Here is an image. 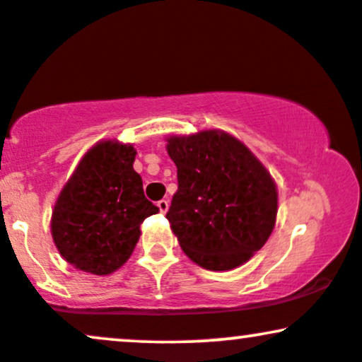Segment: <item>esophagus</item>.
<instances>
[{
  "label": "esophagus",
  "instance_id": "obj_1",
  "mask_svg": "<svg viewBox=\"0 0 362 362\" xmlns=\"http://www.w3.org/2000/svg\"><path fill=\"white\" fill-rule=\"evenodd\" d=\"M156 206H158V209H160L163 214L168 211V201H167V199H161V201H158Z\"/></svg>",
  "mask_w": 362,
  "mask_h": 362
}]
</instances>
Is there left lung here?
<instances>
[{
	"mask_svg": "<svg viewBox=\"0 0 362 362\" xmlns=\"http://www.w3.org/2000/svg\"><path fill=\"white\" fill-rule=\"evenodd\" d=\"M178 190L167 219L182 250L201 267L230 271L271 236L277 190L250 149L221 131L168 139Z\"/></svg>",
	"mask_w": 362,
	"mask_h": 362,
	"instance_id": "left-lung-1",
	"label": "left lung"
}]
</instances>
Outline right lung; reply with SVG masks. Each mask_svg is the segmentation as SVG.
I'll return each instance as SVG.
<instances>
[{
	"label": "right lung",
	"instance_id": "1",
	"mask_svg": "<svg viewBox=\"0 0 362 362\" xmlns=\"http://www.w3.org/2000/svg\"><path fill=\"white\" fill-rule=\"evenodd\" d=\"M134 158L131 144H95L57 197L54 243L80 271L95 276L117 271L138 243L141 223L160 211L144 197Z\"/></svg>",
	"mask_w": 362,
	"mask_h": 362
}]
</instances>
